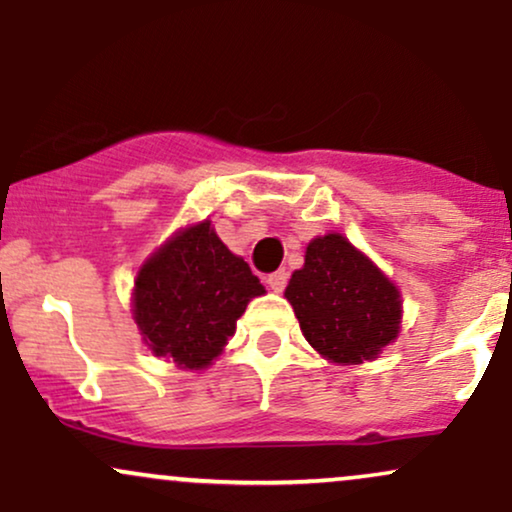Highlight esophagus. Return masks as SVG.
<instances>
[{
    "instance_id": "34e87169",
    "label": "esophagus",
    "mask_w": 512,
    "mask_h": 512,
    "mask_svg": "<svg viewBox=\"0 0 512 512\" xmlns=\"http://www.w3.org/2000/svg\"><path fill=\"white\" fill-rule=\"evenodd\" d=\"M286 281H289V274H286V272H274V274L267 276L269 289H272L274 293L284 291V289H286Z\"/></svg>"
}]
</instances>
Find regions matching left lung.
I'll list each match as a JSON object with an SVG mask.
<instances>
[{"label":"left lung","mask_w":512,"mask_h":512,"mask_svg":"<svg viewBox=\"0 0 512 512\" xmlns=\"http://www.w3.org/2000/svg\"><path fill=\"white\" fill-rule=\"evenodd\" d=\"M303 337L325 361H375L402 330V293L342 233L317 236L284 291Z\"/></svg>","instance_id":"obj_1"}]
</instances>
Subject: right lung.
<instances>
[{"label": "right lung", "mask_w": 512, "mask_h": 512, "mask_svg": "<svg viewBox=\"0 0 512 512\" xmlns=\"http://www.w3.org/2000/svg\"><path fill=\"white\" fill-rule=\"evenodd\" d=\"M264 286L209 219L180 228L139 267L132 317L146 349L182 370H204L236 334L238 317Z\"/></svg>", "instance_id": "add662e5"}]
</instances>
